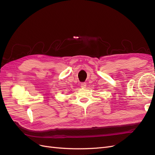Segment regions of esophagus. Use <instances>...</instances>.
I'll use <instances>...</instances> for the list:
<instances>
[{
    "label": "esophagus",
    "mask_w": 155,
    "mask_h": 155,
    "mask_svg": "<svg viewBox=\"0 0 155 155\" xmlns=\"http://www.w3.org/2000/svg\"><path fill=\"white\" fill-rule=\"evenodd\" d=\"M87 86L86 83H81V88H85Z\"/></svg>",
    "instance_id": "1"
}]
</instances>
